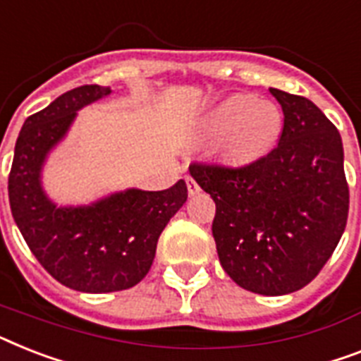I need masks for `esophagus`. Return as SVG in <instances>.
Listing matches in <instances>:
<instances>
[{
	"label": "esophagus",
	"mask_w": 361,
	"mask_h": 361,
	"mask_svg": "<svg viewBox=\"0 0 361 361\" xmlns=\"http://www.w3.org/2000/svg\"><path fill=\"white\" fill-rule=\"evenodd\" d=\"M185 183H187V190H189V195H190V196H195L196 192L200 190V187H198V183H196V181L192 180L190 176H187V178H185Z\"/></svg>",
	"instance_id": "esophagus-1"
}]
</instances>
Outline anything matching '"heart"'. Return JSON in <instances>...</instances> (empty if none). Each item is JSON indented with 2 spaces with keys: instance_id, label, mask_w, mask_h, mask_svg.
Segmentation results:
<instances>
[{
  "instance_id": "obj_1",
  "label": "heart",
  "mask_w": 361,
  "mask_h": 361,
  "mask_svg": "<svg viewBox=\"0 0 361 361\" xmlns=\"http://www.w3.org/2000/svg\"><path fill=\"white\" fill-rule=\"evenodd\" d=\"M282 128V111L278 105L252 94L228 96L213 105L202 122L204 137L222 139V157L233 165L262 159L276 146Z\"/></svg>"
}]
</instances>
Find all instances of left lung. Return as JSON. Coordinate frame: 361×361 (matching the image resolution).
I'll use <instances>...</instances> for the list:
<instances>
[{
    "instance_id": "left-lung-1",
    "label": "left lung",
    "mask_w": 361,
    "mask_h": 361,
    "mask_svg": "<svg viewBox=\"0 0 361 361\" xmlns=\"http://www.w3.org/2000/svg\"><path fill=\"white\" fill-rule=\"evenodd\" d=\"M283 111L278 146L243 166L192 163L216 206L213 237L222 269L247 291L278 297L317 276L348 216L343 142L304 96L271 89Z\"/></svg>"
}]
</instances>
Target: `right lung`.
I'll return each instance as SVG.
<instances>
[{"label": "right lung", "instance_id": "obj_1", "mask_svg": "<svg viewBox=\"0 0 361 361\" xmlns=\"http://www.w3.org/2000/svg\"><path fill=\"white\" fill-rule=\"evenodd\" d=\"M109 94V87L83 85L31 114L8 174L11 211L29 250L57 282L83 293L137 286L150 271L161 231L187 200L183 180L165 190L114 192L81 207H57L46 196L40 171L48 152L81 107Z\"/></svg>", "mask_w": 361, "mask_h": 361}]
</instances>
